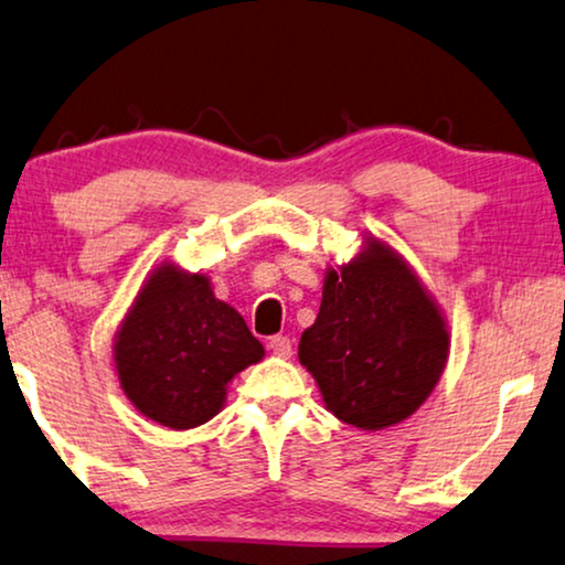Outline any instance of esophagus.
Returning a JSON list of instances; mask_svg holds the SVG:
<instances>
[{"instance_id": "34e87169", "label": "esophagus", "mask_w": 565, "mask_h": 565, "mask_svg": "<svg viewBox=\"0 0 565 565\" xmlns=\"http://www.w3.org/2000/svg\"><path fill=\"white\" fill-rule=\"evenodd\" d=\"M269 350H273V354L275 358H282V360H288L290 354H292V342H290V337H282V334H277V337H269Z\"/></svg>"}]
</instances>
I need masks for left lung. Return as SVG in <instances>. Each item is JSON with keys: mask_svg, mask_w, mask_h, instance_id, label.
<instances>
[{"mask_svg": "<svg viewBox=\"0 0 565 565\" xmlns=\"http://www.w3.org/2000/svg\"><path fill=\"white\" fill-rule=\"evenodd\" d=\"M447 352L450 334L435 298L377 238L327 269L319 316L298 344L329 412L370 431L408 419L427 401Z\"/></svg>", "mask_w": 565, "mask_h": 565, "instance_id": "1", "label": "left lung"}]
</instances>
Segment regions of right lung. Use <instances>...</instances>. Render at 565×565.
Segmentation results:
<instances>
[{
    "instance_id": "obj_1",
    "label": "right lung",
    "mask_w": 565,
    "mask_h": 565,
    "mask_svg": "<svg viewBox=\"0 0 565 565\" xmlns=\"http://www.w3.org/2000/svg\"><path fill=\"white\" fill-rule=\"evenodd\" d=\"M265 358L242 313L213 296L203 273L164 262L149 275L113 344L120 388L169 429H192L223 408L236 373Z\"/></svg>"
}]
</instances>
